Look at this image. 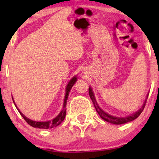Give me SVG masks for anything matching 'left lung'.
Wrapping results in <instances>:
<instances>
[{
    "instance_id": "left-lung-1",
    "label": "left lung",
    "mask_w": 159,
    "mask_h": 159,
    "mask_svg": "<svg viewBox=\"0 0 159 159\" xmlns=\"http://www.w3.org/2000/svg\"><path fill=\"white\" fill-rule=\"evenodd\" d=\"M89 95H90V97L91 100H92L93 105H94L95 109H96L98 114H99V116H101L103 120H105L106 121H108V122H109L111 124H114V125H122V124L129 122V121H133L135 119L138 118V117L140 115L141 113H142L143 109H144L145 103H146L148 96V93L146 98H145L144 103H143V105L142 106V107L138 111H136L135 113H134V114H130L129 116H127L126 117H119V116H112V115L108 114V113L104 111L103 109H101V108H100V106H98V104L96 101V99H95L94 93H93L91 87H89Z\"/></svg>"
}]
</instances>
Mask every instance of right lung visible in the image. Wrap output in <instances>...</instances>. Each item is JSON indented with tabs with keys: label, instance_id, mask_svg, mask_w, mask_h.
Returning <instances> with one entry per match:
<instances>
[{
	"label": "right lung",
	"instance_id": "right-lung-1",
	"mask_svg": "<svg viewBox=\"0 0 159 159\" xmlns=\"http://www.w3.org/2000/svg\"><path fill=\"white\" fill-rule=\"evenodd\" d=\"M77 81V76H75V77L71 78L70 80V81L68 82L67 85L66 87V93H65V96H64V103H63V108L62 110L61 111V112L58 114L57 116H56L55 118L51 119V120L49 121H33L32 119H30L29 118H27V116H25L20 111V110L19 109L18 107H17L16 103L14 101V98H13V101H14V103L16 108H17V110L19 111V112L20 113V114L21 115V116L25 119V120L27 121V122L29 124L30 126L33 127H36V128H40V129H51V128L56 127H57L58 125H59L61 123L64 121V119H65V116H66V103H67V99H68V96L69 94V92H70L71 88L74 84H75V82Z\"/></svg>",
	"mask_w": 159,
	"mask_h": 159
}]
</instances>
